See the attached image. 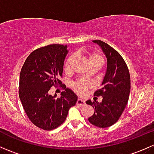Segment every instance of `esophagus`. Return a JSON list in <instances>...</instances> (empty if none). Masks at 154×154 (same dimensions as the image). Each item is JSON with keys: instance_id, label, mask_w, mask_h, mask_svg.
Instances as JSON below:
<instances>
[{"instance_id": "1", "label": "esophagus", "mask_w": 154, "mask_h": 154, "mask_svg": "<svg viewBox=\"0 0 154 154\" xmlns=\"http://www.w3.org/2000/svg\"><path fill=\"white\" fill-rule=\"evenodd\" d=\"M77 106H83V105H85V101L82 99L79 98L77 101Z\"/></svg>"}]
</instances>
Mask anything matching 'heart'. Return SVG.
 <instances>
[{
  "mask_svg": "<svg viewBox=\"0 0 154 154\" xmlns=\"http://www.w3.org/2000/svg\"><path fill=\"white\" fill-rule=\"evenodd\" d=\"M75 57L76 56L74 54L68 57L66 64H65V70L66 71H68L71 70V66H72V63H74V60H75ZM89 62L90 64H91V63H100L102 65L103 63V57L97 53H91V54H89ZM91 86V83H90V82L77 81L73 83V87L74 88L75 91L80 94H85L87 88Z\"/></svg>",
  "mask_w": 154,
  "mask_h": 154,
  "instance_id": "1",
  "label": "heart"
}]
</instances>
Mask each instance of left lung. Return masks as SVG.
<instances>
[{"mask_svg":"<svg viewBox=\"0 0 154 154\" xmlns=\"http://www.w3.org/2000/svg\"><path fill=\"white\" fill-rule=\"evenodd\" d=\"M93 42L100 46L107 60V68L102 88L94 92L95 96H102L103 100L99 102L86 103L94 109L88 122L100 128L113 125L121 117L128 102L130 91V77L125 60L118 51L100 40Z\"/></svg>","mask_w":154,"mask_h":154,"instance_id":"obj_1","label":"left lung"}]
</instances>
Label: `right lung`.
Wrapping results in <instances>:
<instances>
[{"label": "right lung", "mask_w": 154, "mask_h": 154, "mask_svg": "<svg viewBox=\"0 0 154 154\" xmlns=\"http://www.w3.org/2000/svg\"><path fill=\"white\" fill-rule=\"evenodd\" d=\"M67 45H50L32 51L24 62L20 73L19 97L30 122L39 128L51 130L60 126L68 110L77 103V96L66 88L61 97L52 96L48 91L62 84Z\"/></svg>", "instance_id": "1"}]
</instances>
